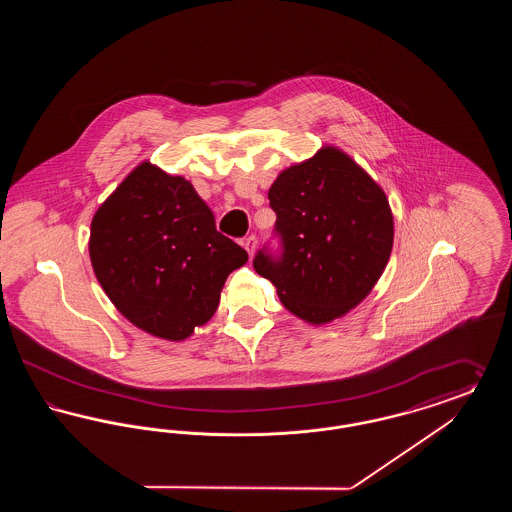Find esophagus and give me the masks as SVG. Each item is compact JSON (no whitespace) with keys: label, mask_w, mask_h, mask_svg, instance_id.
<instances>
[{"label":"esophagus","mask_w":512,"mask_h":512,"mask_svg":"<svg viewBox=\"0 0 512 512\" xmlns=\"http://www.w3.org/2000/svg\"><path fill=\"white\" fill-rule=\"evenodd\" d=\"M242 245L245 247V251L249 253V257L255 255V249H257V238L255 236H247Z\"/></svg>","instance_id":"1"}]
</instances>
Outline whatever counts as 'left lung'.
I'll return each mask as SVG.
<instances>
[{
  "instance_id": "1",
  "label": "left lung",
  "mask_w": 512,
  "mask_h": 512,
  "mask_svg": "<svg viewBox=\"0 0 512 512\" xmlns=\"http://www.w3.org/2000/svg\"><path fill=\"white\" fill-rule=\"evenodd\" d=\"M268 199L284 253L272 259L259 251L257 274L309 324L345 317L390 261L393 215L384 190L340 147L322 146L280 172Z\"/></svg>"
}]
</instances>
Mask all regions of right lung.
<instances>
[{
	"mask_svg": "<svg viewBox=\"0 0 512 512\" xmlns=\"http://www.w3.org/2000/svg\"><path fill=\"white\" fill-rule=\"evenodd\" d=\"M90 261L122 317L161 340L182 341L215 315L228 274L247 253L217 232L184 176L142 161L99 205Z\"/></svg>",
	"mask_w": 512,
	"mask_h": 512,
	"instance_id": "right-lung-1",
	"label": "right lung"
}]
</instances>
